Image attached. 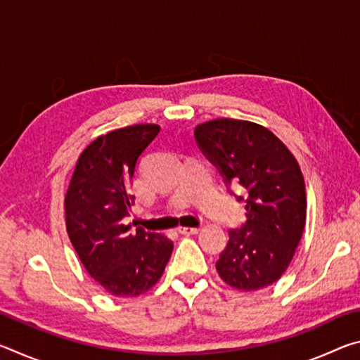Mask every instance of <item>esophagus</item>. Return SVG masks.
<instances>
[{
  "label": "esophagus",
  "instance_id": "34e87169",
  "mask_svg": "<svg viewBox=\"0 0 360 360\" xmlns=\"http://www.w3.org/2000/svg\"><path fill=\"white\" fill-rule=\"evenodd\" d=\"M178 231L181 235H197L200 229L198 227H179Z\"/></svg>",
  "mask_w": 360,
  "mask_h": 360
}]
</instances>
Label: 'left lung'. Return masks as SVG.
<instances>
[{"label":"left lung","mask_w":360,"mask_h":360,"mask_svg":"<svg viewBox=\"0 0 360 360\" xmlns=\"http://www.w3.org/2000/svg\"><path fill=\"white\" fill-rule=\"evenodd\" d=\"M193 135L225 184L241 186L245 193L236 198L245 200L246 222L229 231L227 248L216 262L219 276L245 292L276 283L307 221V192L295 157L270 130L249 120L214 119L195 127Z\"/></svg>","instance_id":"8db88e82"}]
</instances>
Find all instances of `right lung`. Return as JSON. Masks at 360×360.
Wrapping results in <instances>:
<instances>
[{
  "instance_id": "right-lung-1",
  "label": "right lung",
  "mask_w": 360,
  "mask_h": 360,
  "mask_svg": "<svg viewBox=\"0 0 360 360\" xmlns=\"http://www.w3.org/2000/svg\"><path fill=\"white\" fill-rule=\"evenodd\" d=\"M160 131L130 125L101 135L82 150L65 195L66 231L90 276L114 297H138L162 278L173 241L125 224L135 197L138 160Z\"/></svg>"
}]
</instances>
